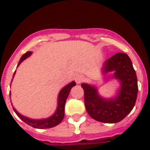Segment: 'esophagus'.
<instances>
[{"instance_id": "1", "label": "esophagus", "mask_w": 150, "mask_h": 150, "mask_svg": "<svg viewBox=\"0 0 150 150\" xmlns=\"http://www.w3.org/2000/svg\"><path fill=\"white\" fill-rule=\"evenodd\" d=\"M83 80H84V77L82 76L81 74H77V75H76V76H75V81H76V83H77V84L81 83Z\"/></svg>"}]
</instances>
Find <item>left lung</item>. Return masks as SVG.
<instances>
[{
  "label": "left lung",
  "instance_id": "obj_1",
  "mask_svg": "<svg viewBox=\"0 0 150 150\" xmlns=\"http://www.w3.org/2000/svg\"><path fill=\"white\" fill-rule=\"evenodd\" d=\"M101 71L105 76L113 72L110 78L120 82V88L115 96L105 98L99 95L95 86L82 83L86 109L96 121L119 122L132 110L137 100L138 86L136 72L128 55L121 52L104 62Z\"/></svg>",
  "mask_w": 150,
  "mask_h": 150
}]
</instances>
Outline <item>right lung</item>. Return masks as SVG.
I'll return each mask as SVG.
<instances>
[{
    "label": "right lung",
    "instance_id": "obj_1",
    "mask_svg": "<svg viewBox=\"0 0 150 150\" xmlns=\"http://www.w3.org/2000/svg\"><path fill=\"white\" fill-rule=\"evenodd\" d=\"M31 54H32V52L30 51L27 52L26 53L24 54V55L21 57L19 62H18V65H17V67L19 66V64H20L25 59H27L28 57L30 56ZM16 72V71H15L14 74H13V78L15 76ZM12 81H13V79H12ZM74 86H76V83L74 81H73L61 89V91H59V96H58V103H57L56 110L54 112L53 115H52L50 117L46 118V119H41V120H33V119H30V118L26 117V116L20 114V113L13 107V110L15 111V112L16 113L17 116L20 118L24 122H25L26 124H28V125H30V126L33 127V128H40L41 129V128H50L56 126V125H58L59 124H60V123L62 122V120H63L64 116V105H65L66 100H67V97H68L69 93H70V91H71V89ZM10 101H11V100H10ZM11 104L13 105V104Z\"/></svg>",
    "mask_w": 150,
    "mask_h": 150
}]
</instances>
